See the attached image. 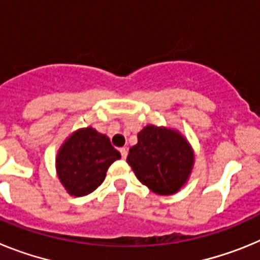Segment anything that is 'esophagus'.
Returning a JSON list of instances; mask_svg holds the SVG:
<instances>
[{
  "instance_id": "1",
  "label": "esophagus",
  "mask_w": 260,
  "mask_h": 260,
  "mask_svg": "<svg viewBox=\"0 0 260 260\" xmlns=\"http://www.w3.org/2000/svg\"><path fill=\"white\" fill-rule=\"evenodd\" d=\"M119 152H121V156H122V158L127 157V148H126V147H122V148L119 150Z\"/></svg>"
}]
</instances>
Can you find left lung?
Returning <instances> with one entry per match:
<instances>
[{
	"instance_id": "obj_1",
	"label": "left lung",
	"mask_w": 260,
	"mask_h": 260,
	"mask_svg": "<svg viewBox=\"0 0 260 260\" xmlns=\"http://www.w3.org/2000/svg\"><path fill=\"white\" fill-rule=\"evenodd\" d=\"M127 164L151 191L173 195L189 181L195 162L189 141L176 128L147 125L128 150Z\"/></svg>"
}]
</instances>
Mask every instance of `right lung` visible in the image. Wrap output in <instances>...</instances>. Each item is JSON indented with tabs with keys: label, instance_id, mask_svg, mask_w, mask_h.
<instances>
[{
	"label": "right lung",
	"instance_id": "add662e5",
	"mask_svg": "<svg viewBox=\"0 0 260 260\" xmlns=\"http://www.w3.org/2000/svg\"><path fill=\"white\" fill-rule=\"evenodd\" d=\"M118 158L121 153L109 138L88 126L75 130L59 147L56 172L68 194L84 197L102 185L108 168Z\"/></svg>",
	"mask_w": 260,
	"mask_h": 260
}]
</instances>
